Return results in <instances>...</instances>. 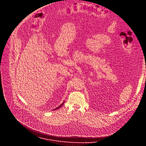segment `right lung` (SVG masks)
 Wrapping results in <instances>:
<instances>
[{
	"label": "right lung",
	"instance_id": "obj_1",
	"mask_svg": "<svg viewBox=\"0 0 146 146\" xmlns=\"http://www.w3.org/2000/svg\"><path fill=\"white\" fill-rule=\"evenodd\" d=\"M64 103H62V104H61V105H60L59 106H58V107L57 108H56V109H54V110H56V109H58L60 108V107H61V106H62V105H64Z\"/></svg>",
	"mask_w": 146,
	"mask_h": 146
}]
</instances>
